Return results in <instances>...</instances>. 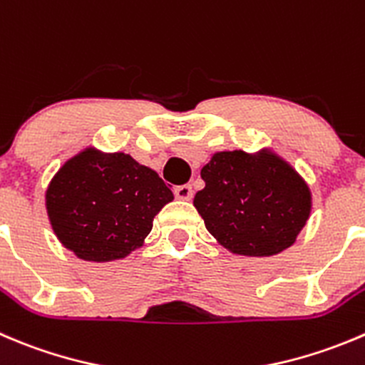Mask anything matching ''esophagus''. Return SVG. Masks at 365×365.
I'll list each match as a JSON object with an SVG mask.
<instances>
[{"label":"esophagus","mask_w":365,"mask_h":365,"mask_svg":"<svg viewBox=\"0 0 365 365\" xmlns=\"http://www.w3.org/2000/svg\"><path fill=\"white\" fill-rule=\"evenodd\" d=\"M175 196H176V200H182V201L192 200V187L190 185L175 187Z\"/></svg>","instance_id":"obj_1"}]
</instances>
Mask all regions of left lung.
<instances>
[{
	"label": "left lung",
	"instance_id": "1",
	"mask_svg": "<svg viewBox=\"0 0 365 365\" xmlns=\"http://www.w3.org/2000/svg\"><path fill=\"white\" fill-rule=\"evenodd\" d=\"M194 207L222 247L271 257L296 242L312 210V192L284 158L262 150L219 151L201 169Z\"/></svg>",
	"mask_w": 365,
	"mask_h": 365
}]
</instances>
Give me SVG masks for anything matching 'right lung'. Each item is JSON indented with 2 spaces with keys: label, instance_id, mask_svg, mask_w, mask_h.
Masks as SVG:
<instances>
[{
  "label": "right lung",
  "instance_id": "add662e5",
  "mask_svg": "<svg viewBox=\"0 0 365 365\" xmlns=\"http://www.w3.org/2000/svg\"><path fill=\"white\" fill-rule=\"evenodd\" d=\"M175 200L153 169L126 153L85 148L56 171L46 210L56 239L78 258L112 262L144 244L153 219Z\"/></svg>",
  "mask_w": 365,
  "mask_h": 365
}]
</instances>
